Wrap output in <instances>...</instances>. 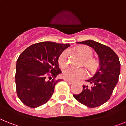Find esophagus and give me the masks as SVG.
<instances>
[{"label":"esophagus","mask_w":126,"mask_h":126,"mask_svg":"<svg viewBox=\"0 0 126 126\" xmlns=\"http://www.w3.org/2000/svg\"><path fill=\"white\" fill-rule=\"evenodd\" d=\"M65 82H67V83H69V84H72L73 83V82H71V81H70V80H67V79H65Z\"/></svg>","instance_id":"esophagus-1"}]
</instances>
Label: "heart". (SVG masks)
<instances>
[{
    "label": "heart",
    "instance_id": "b5f03b06",
    "mask_svg": "<svg viewBox=\"0 0 126 126\" xmlns=\"http://www.w3.org/2000/svg\"><path fill=\"white\" fill-rule=\"evenodd\" d=\"M78 52L82 57L84 61V65L88 69H92L95 67L96 63L94 60L90 59L93 56V52L90 47L87 46H81L78 49ZM69 50H65L60 54L58 58V63L59 66L65 67L68 63ZM63 77L65 79L70 81H77L84 79L86 77V71L83 69H76L72 67H67L63 69Z\"/></svg>",
    "mask_w": 126,
    "mask_h": 126
}]
</instances>
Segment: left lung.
<instances>
[{
  "instance_id": "obj_1",
  "label": "left lung",
  "mask_w": 126,
  "mask_h": 126,
  "mask_svg": "<svg viewBox=\"0 0 126 126\" xmlns=\"http://www.w3.org/2000/svg\"><path fill=\"white\" fill-rule=\"evenodd\" d=\"M77 43L89 46L96 51L99 59V68L92 78L86 80L92 86L83 85L82 92L73 96L88 107H97L109 99L118 82L120 73L119 58L110 47L94 40Z\"/></svg>"
}]
</instances>
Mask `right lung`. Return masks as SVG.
Wrapping results in <instances>:
<instances>
[{"instance_id": "obj_1", "label": "right lung", "mask_w": 126, "mask_h": 126, "mask_svg": "<svg viewBox=\"0 0 126 126\" xmlns=\"http://www.w3.org/2000/svg\"><path fill=\"white\" fill-rule=\"evenodd\" d=\"M69 46V44L41 42L21 53L17 60L15 79L17 96L25 105L38 107L51 97L55 84L62 80H55L61 73L58 58Z\"/></svg>"}]
</instances>
